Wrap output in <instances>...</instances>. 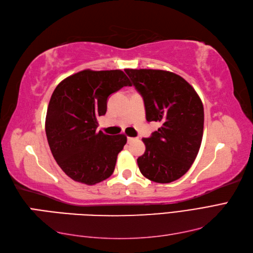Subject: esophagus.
Here are the masks:
<instances>
[{"label":"esophagus","mask_w":253,"mask_h":253,"mask_svg":"<svg viewBox=\"0 0 253 253\" xmlns=\"http://www.w3.org/2000/svg\"><path fill=\"white\" fill-rule=\"evenodd\" d=\"M135 138L134 137H127V141L128 143H131V141H133Z\"/></svg>","instance_id":"34e87169"}]
</instances>
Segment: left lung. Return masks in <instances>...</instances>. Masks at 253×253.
Returning a JSON list of instances; mask_svg holds the SVG:
<instances>
[{"mask_svg":"<svg viewBox=\"0 0 253 253\" xmlns=\"http://www.w3.org/2000/svg\"><path fill=\"white\" fill-rule=\"evenodd\" d=\"M143 96L148 122L161 123L143 138L146 151L137 159L140 173L159 183L179 179L198 156L204 130V107L194 88L175 73L125 70Z\"/></svg>","mask_w":253,"mask_h":253,"instance_id":"left-lung-1","label":"left lung"}]
</instances>
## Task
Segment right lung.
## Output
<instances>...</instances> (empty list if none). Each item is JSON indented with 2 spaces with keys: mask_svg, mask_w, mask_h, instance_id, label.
I'll return each instance as SVG.
<instances>
[{
  "mask_svg": "<svg viewBox=\"0 0 253 253\" xmlns=\"http://www.w3.org/2000/svg\"><path fill=\"white\" fill-rule=\"evenodd\" d=\"M126 85H132L130 79L120 70H84L54 89L46 115L47 140L58 165L73 180L92 186L114 173L126 136L97 132V119L106 114L108 96Z\"/></svg>",
  "mask_w": 253,
  "mask_h": 253,
  "instance_id": "right-lung-1",
  "label": "right lung"
}]
</instances>
